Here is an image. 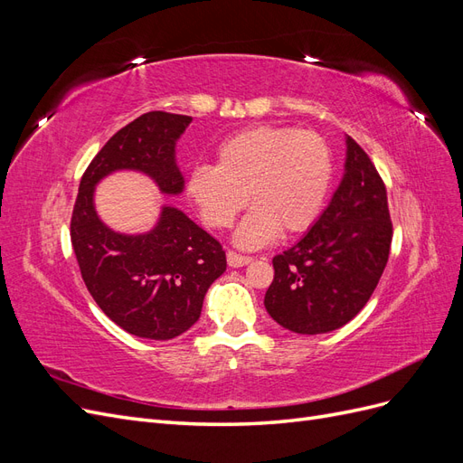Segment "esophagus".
I'll list each match as a JSON object with an SVG mask.
<instances>
[{
  "label": "esophagus",
  "mask_w": 463,
  "mask_h": 463,
  "mask_svg": "<svg viewBox=\"0 0 463 463\" xmlns=\"http://www.w3.org/2000/svg\"><path fill=\"white\" fill-rule=\"evenodd\" d=\"M250 260H253L250 257H245V255H240V253H233V250H228V264L233 266V269H237V266H245Z\"/></svg>",
  "instance_id": "34e87169"
}]
</instances>
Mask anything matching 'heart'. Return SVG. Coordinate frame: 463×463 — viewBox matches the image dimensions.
Masks as SVG:
<instances>
[{
    "label": "heart",
    "mask_w": 463,
    "mask_h": 463,
    "mask_svg": "<svg viewBox=\"0 0 463 463\" xmlns=\"http://www.w3.org/2000/svg\"><path fill=\"white\" fill-rule=\"evenodd\" d=\"M332 181V150L311 129L257 125L232 135L216 150V165H197L187 191L206 226L226 230L250 194L255 206L235 241L257 249L276 233L305 232L320 214Z\"/></svg>",
    "instance_id": "b5f03b06"
}]
</instances>
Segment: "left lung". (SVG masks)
Returning a JSON list of instances; mask_svg holds the SVG:
<instances>
[{
  "label": "left lung",
  "mask_w": 463,
  "mask_h": 463,
  "mask_svg": "<svg viewBox=\"0 0 463 463\" xmlns=\"http://www.w3.org/2000/svg\"><path fill=\"white\" fill-rule=\"evenodd\" d=\"M345 145V174L330 204L296 245L272 259L264 307L296 334L344 326L367 305L388 262L386 185L352 137Z\"/></svg>",
  "instance_id": "left-lung-1"
}]
</instances>
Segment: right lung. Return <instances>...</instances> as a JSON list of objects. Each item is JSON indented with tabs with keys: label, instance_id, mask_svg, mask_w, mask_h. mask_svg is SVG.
<instances>
[{
	"label": "right lung",
	"instance_id": "right-lung-1",
	"mask_svg": "<svg viewBox=\"0 0 463 463\" xmlns=\"http://www.w3.org/2000/svg\"><path fill=\"white\" fill-rule=\"evenodd\" d=\"M189 116L148 111L125 125L82 174L71 216V243L98 307L138 338L172 340L201 317L210 284L226 272V250L174 206L141 235L109 230L94 210L98 181L118 170L150 175L162 193L184 191L175 143Z\"/></svg>",
	"mask_w": 463,
	"mask_h": 463
}]
</instances>
